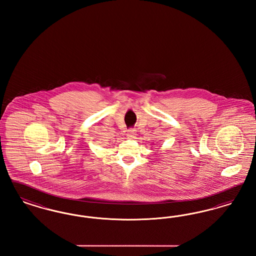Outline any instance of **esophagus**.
Wrapping results in <instances>:
<instances>
[{"label":"esophagus","instance_id":"obj_1","mask_svg":"<svg viewBox=\"0 0 256 256\" xmlns=\"http://www.w3.org/2000/svg\"><path fill=\"white\" fill-rule=\"evenodd\" d=\"M136 130H134V128H130V130H128V137H130V138H132V137H134L135 135H136V132H135Z\"/></svg>","mask_w":256,"mask_h":256}]
</instances>
